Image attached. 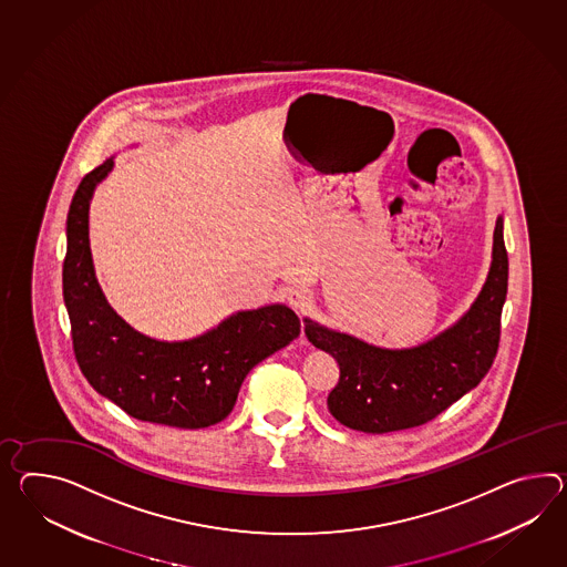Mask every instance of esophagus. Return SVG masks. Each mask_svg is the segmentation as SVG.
<instances>
[{
    "mask_svg": "<svg viewBox=\"0 0 567 567\" xmlns=\"http://www.w3.org/2000/svg\"><path fill=\"white\" fill-rule=\"evenodd\" d=\"M287 299H289L290 307H295L297 311H303L305 307H307V305H309V301H311L309 292H307V290L303 289L289 290Z\"/></svg>",
    "mask_w": 567,
    "mask_h": 567,
    "instance_id": "34e87169",
    "label": "esophagus"
}]
</instances>
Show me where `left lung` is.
I'll use <instances>...</instances> for the list:
<instances>
[{"instance_id":"8db88e82","label":"left lung","mask_w":567,"mask_h":567,"mask_svg":"<svg viewBox=\"0 0 567 567\" xmlns=\"http://www.w3.org/2000/svg\"><path fill=\"white\" fill-rule=\"evenodd\" d=\"M506 292L508 254L497 217L484 289L455 326L429 342L389 350L305 319L309 342L340 367L338 385L328 395L333 417L348 429L383 434L422 426L442 414L492 369Z\"/></svg>"}]
</instances>
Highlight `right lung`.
<instances>
[{"label":"right lung","mask_w":567,"mask_h":567,"mask_svg":"<svg viewBox=\"0 0 567 567\" xmlns=\"http://www.w3.org/2000/svg\"><path fill=\"white\" fill-rule=\"evenodd\" d=\"M112 166L111 157L83 176L68 213L63 299L75 360L100 395L141 422L207 429L231 414L246 374L290 344L301 321L287 305H266L184 342H162L133 330L97 285L87 237L92 194Z\"/></svg>","instance_id":"1"}]
</instances>
